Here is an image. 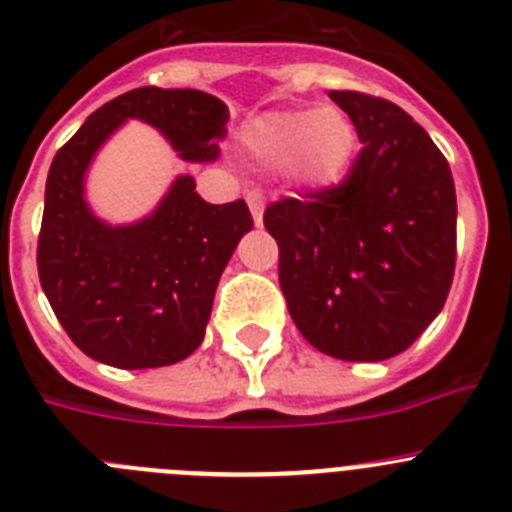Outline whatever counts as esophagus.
Here are the masks:
<instances>
[{"instance_id":"1","label":"esophagus","mask_w":512,"mask_h":512,"mask_svg":"<svg viewBox=\"0 0 512 512\" xmlns=\"http://www.w3.org/2000/svg\"><path fill=\"white\" fill-rule=\"evenodd\" d=\"M246 202H248V210H251L253 215V223L256 225L264 223V207H266L264 194H261L259 189H251V192L246 194Z\"/></svg>"}]
</instances>
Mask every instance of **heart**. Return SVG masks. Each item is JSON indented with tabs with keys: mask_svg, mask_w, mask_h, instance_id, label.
I'll use <instances>...</instances> for the list:
<instances>
[{
	"mask_svg": "<svg viewBox=\"0 0 512 512\" xmlns=\"http://www.w3.org/2000/svg\"><path fill=\"white\" fill-rule=\"evenodd\" d=\"M241 146L259 169L320 192L343 182L359 151L354 120L341 107L274 110L243 125Z\"/></svg>",
	"mask_w": 512,
	"mask_h": 512,
	"instance_id": "1",
	"label": "heart"
}]
</instances>
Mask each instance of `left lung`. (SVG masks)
<instances>
[{"label":"left lung","mask_w":512,"mask_h":512,"mask_svg":"<svg viewBox=\"0 0 512 512\" xmlns=\"http://www.w3.org/2000/svg\"><path fill=\"white\" fill-rule=\"evenodd\" d=\"M364 143L346 182L266 207L279 284L307 343L343 361L402 354L449 297L456 192L449 161L408 112L330 92Z\"/></svg>","instance_id":"obj_1"}]
</instances>
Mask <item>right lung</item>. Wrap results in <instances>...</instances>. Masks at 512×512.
Listing matches in <instances>:
<instances>
[{
    "label": "right lung",
    "instance_id": "add662e5",
    "mask_svg": "<svg viewBox=\"0 0 512 512\" xmlns=\"http://www.w3.org/2000/svg\"><path fill=\"white\" fill-rule=\"evenodd\" d=\"M128 120L148 122L179 158L220 156L228 107L200 89L140 87L99 107L56 153L38 238V274L58 323L94 361L156 369L187 359L205 338L220 274L253 228L243 200L210 205L179 174L138 223L94 215L84 179L99 148Z\"/></svg>",
    "mask_w": 512,
    "mask_h": 512
}]
</instances>
